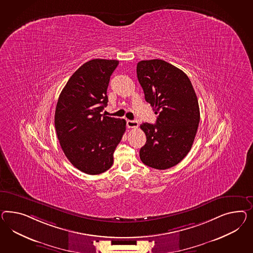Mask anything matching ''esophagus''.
Wrapping results in <instances>:
<instances>
[{
    "instance_id": "esophagus-1",
    "label": "esophagus",
    "mask_w": 253,
    "mask_h": 253,
    "mask_svg": "<svg viewBox=\"0 0 253 253\" xmlns=\"http://www.w3.org/2000/svg\"><path fill=\"white\" fill-rule=\"evenodd\" d=\"M138 125H139V123L137 121H130V120L127 121V127L128 128H137Z\"/></svg>"
}]
</instances>
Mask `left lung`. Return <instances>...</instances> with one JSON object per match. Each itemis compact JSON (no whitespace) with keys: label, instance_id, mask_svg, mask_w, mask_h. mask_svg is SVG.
<instances>
[{"label":"left lung","instance_id":"8db88e82","mask_svg":"<svg viewBox=\"0 0 253 253\" xmlns=\"http://www.w3.org/2000/svg\"><path fill=\"white\" fill-rule=\"evenodd\" d=\"M136 72L144 98L157 115L156 124L140 126L146 135L140 158L150 168L167 169L191 150L200 123L197 96L184 72L163 60L141 61Z\"/></svg>","mask_w":253,"mask_h":253}]
</instances>
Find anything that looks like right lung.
<instances>
[{
	"label": "right lung",
	"instance_id": "right-lung-1",
	"mask_svg": "<svg viewBox=\"0 0 253 253\" xmlns=\"http://www.w3.org/2000/svg\"><path fill=\"white\" fill-rule=\"evenodd\" d=\"M116 60L94 59L70 77L55 110V129L64 155L89 175L108 170L126 130L123 119L102 116L109 101L107 89Z\"/></svg>",
	"mask_w": 253,
	"mask_h": 253
}]
</instances>
